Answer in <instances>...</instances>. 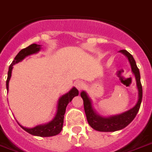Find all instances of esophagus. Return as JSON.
Here are the masks:
<instances>
[{"label":"esophagus","instance_id":"1","mask_svg":"<svg viewBox=\"0 0 152 152\" xmlns=\"http://www.w3.org/2000/svg\"><path fill=\"white\" fill-rule=\"evenodd\" d=\"M76 87L79 90H81L84 87V83L82 81H78L76 83Z\"/></svg>","mask_w":152,"mask_h":152}]
</instances>
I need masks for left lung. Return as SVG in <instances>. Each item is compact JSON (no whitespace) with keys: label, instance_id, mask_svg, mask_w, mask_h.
Masks as SVG:
<instances>
[{"label":"left lung","instance_id":"8db88e82","mask_svg":"<svg viewBox=\"0 0 152 152\" xmlns=\"http://www.w3.org/2000/svg\"><path fill=\"white\" fill-rule=\"evenodd\" d=\"M120 52L124 53L127 57L130 64H131L132 72L134 73L136 82H137V86L138 89V100H137L136 105L132 109L129 110L121 114H119V115L104 118V117H100L94 112V109L92 107L91 101L86 93L83 91L80 95L83 100L84 110L86 113L87 121L94 129L98 131L111 132V131H119V130H121L127 127L137 115V112L140 109L141 100H142V86L141 83V76H140V72H139L138 68L136 65L134 58L132 56V55L130 54L127 51L123 49Z\"/></svg>","mask_w":152,"mask_h":152}]
</instances>
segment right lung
Returning a JSON list of instances; mask_svg holds the SVG:
<instances>
[{
  "label": "right lung",
  "instance_id": "add662e5",
  "mask_svg": "<svg viewBox=\"0 0 152 152\" xmlns=\"http://www.w3.org/2000/svg\"><path fill=\"white\" fill-rule=\"evenodd\" d=\"M40 45L36 44H32L28 46L27 48H23L18 53V55L15 56V59L12 62L10 66H9L8 72H7V79L6 81V87L8 91V83L9 80L11 79V71L13 66L20 61H21L24 58L29 56V55L34 54L40 50ZM79 92L76 88L73 87L69 93L63 95L62 97L59 99L58 104V110H57V113L54 119L52 121L48 123L47 124L44 125H39L33 128H26L22 126H21L23 129L27 131L28 133L31 134L35 136H39V137H51V136H55L61 132L63 126V120H64V114L66 112V108L69 102L72 100V98L76 96H78Z\"/></svg>",
  "mask_w": 152,
  "mask_h": 152
}]
</instances>
